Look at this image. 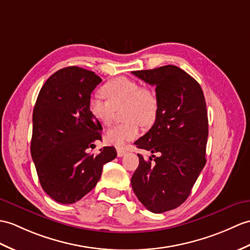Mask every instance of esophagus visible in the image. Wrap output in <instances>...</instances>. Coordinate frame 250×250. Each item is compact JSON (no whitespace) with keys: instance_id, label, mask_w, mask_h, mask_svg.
<instances>
[{"instance_id":"34e87169","label":"esophagus","mask_w":250,"mask_h":250,"mask_svg":"<svg viewBox=\"0 0 250 250\" xmlns=\"http://www.w3.org/2000/svg\"><path fill=\"white\" fill-rule=\"evenodd\" d=\"M125 153H126V150L125 149H124V148H117V154H118L119 158L125 155Z\"/></svg>"}]
</instances>
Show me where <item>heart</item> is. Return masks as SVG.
<instances>
[{
	"label": "heart",
	"mask_w": 250,
	"mask_h": 250,
	"mask_svg": "<svg viewBox=\"0 0 250 250\" xmlns=\"http://www.w3.org/2000/svg\"><path fill=\"white\" fill-rule=\"evenodd\" d=\"M104 100L91 96L87 102L89 114L101 125H111L115 108L125 105L123 116L125 123L114 125L106 132V141L116 147H125L141 133V125L150 126L159 113V101L154 92L143 87L135 80L119 77L108 81L101 88Z\"/></svg>",
	"instance_id": "b5f03b06"
}]
</instances>
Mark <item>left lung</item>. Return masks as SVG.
Returning <instances> with one entry per match:
<instances>
[{
    "label": "left lung",
    "instance_id": "left-lung-1",
    "mask_svg": "<svg viewBox=\"0 0 250 250\" xmlns=\"http://www.w3.org/2000/svg\"><path fill=\"white\" fill-rule=\"evenodd\" d=\"M132 73L155 86L159 101L154 125L134 145L160 154H151L148 161L138 154L132 188L149 211L163 213L188 199L206 165L208 124L204 91L194 78L173 65Z\"/></svg>",
    "mask_w": 250,
    "mask_h": 250
}]
</instances>
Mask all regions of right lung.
Returning a JSON list of instances; mask_svg holds the SVG:
<instances>
[{"instance_id":"right-lung-1","label":"right lung","mask_w":250,"mask_h":250,"mask_svg":"<svg viewBox=\"0 0 250 250\" xmlns=\"http://www.w3.org/2000/svg\"><path fill=\"white\" fill-rule=\"evenodd\" d=\"M101 81L83 68H62L46 80L37 97L31 153L42 188L60 204L83 198L100 180L103 165L117 156L115 147L88 153L101 141L102 125L87 108Z\"/></svg>"}]
</instances>
